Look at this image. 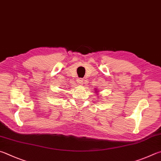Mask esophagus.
Listing matches in <instances>:
<instances>
[{
  "label": "esophagus",
  "mask_w": 161,
  "mask_h": 161,
  "mask_svg": "<svg viewBox=\"0 0 161 161\" xmlns=\"http://www.w3.org/2000/svg\"><path fill=\"white\" fill-rule=\"evenodd\" d=\"M84 80H83V79H81V78H80V79H78L77 80V83H78V84L79 85H82V84H84Z\"/></svg>",
  "instance_id": "obj_1"
}]
</instances>
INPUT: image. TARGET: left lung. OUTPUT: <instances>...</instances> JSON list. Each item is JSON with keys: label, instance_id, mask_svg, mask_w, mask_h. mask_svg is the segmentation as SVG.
<instances>
[{"label": "left lung", "instance_id": "obj_1", "mask_svg": "<svg viewBox=\"0 0 161 161\" xmlns=\"http://www.w3.org/2000/svg\"><path fill=\"white\" fill-rule=\"evenodd\" d=\"M96 91H95V92H96Z\"/></svg>", "mask_w": 161, "mask_h": 161}]
</instances>
